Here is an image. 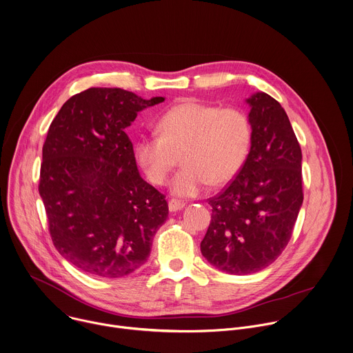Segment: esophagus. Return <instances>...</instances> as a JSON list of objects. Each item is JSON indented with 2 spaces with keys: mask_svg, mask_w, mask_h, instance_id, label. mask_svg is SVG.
Masks as SVG:
<instances>
[{
  "mask_svg": "<svg viewBox=\"0 0 353 353\" xmlns=\"http://www.w3.org/2000/svg\"><path fill=\"white\" fill-rule=\"evenodd\" d=\"M184 206H185V202H184V201H180V199H176V198H173V199L169 201V209H170V212L181 210Z\"/></svg>",
  "mask_w": 353,
  "mask_h": 353,
  "instance_id": "34e87169",
  "label": "esophagus"
}]
</instances>
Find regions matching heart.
I'll list each match as a JSON object with an SVG mask.
<instances>
[{
    "label": "heart",
    "mask_w": 353,
    "mask_h": 353,
    "mask_svg": "<svg viewBox=\"0 0 353 353\" xmlns=\"http://www.w3.org/2000/svg\"><path fill=\"white\" fill-rule=\"evenodd\" d=\"M159 134L143 136L136 157L148 180L157 185L168 181L179 163L172 190L180 196L201 192L208 183L223 185L244 165L252 140V126L245 112L185 99L168 109L157 123Z\"/></svg>",
    "instance_id": "obj_1"
}]
</instances>
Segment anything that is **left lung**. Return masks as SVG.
I'll return each mask as SVG.
<instances>
[{"instance_id":"8db88e82","label":"left lung","mask_w":353,"mask_h":353,"mask_svg":"<svg viewBox=\"0 0 353 353\" xmlns=\"http://www.w3.org/2000/svg\"><path fill=\"white\" fill-rule=\"evenodd\" d=\"M251 151L239 173L208 199L212 219L201 252L230 274L273 263L288 245L302 201V151L283 106L269 94L248 99Z\"/></svg>"}]
</instances>
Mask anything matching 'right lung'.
<instances>
[{
  "instance_id": "add662e5",
  "label": "right lung",
  "mask_w": 353,
  "mask_h": 353,
  "mask_svg": "<svg viewBox=\"0 0 353 353\" xmlns=\"http://www.w3.org/2000/svg\"><path fill=\"white\" fill-rule=\"evenodd\" d=\"M91 87L59 109L43 145L39 192L57 251L79 270L121 279L143 266L166 221V196L139 173L125 129L162 102Z\"/></svg>"
}]
</instances>
